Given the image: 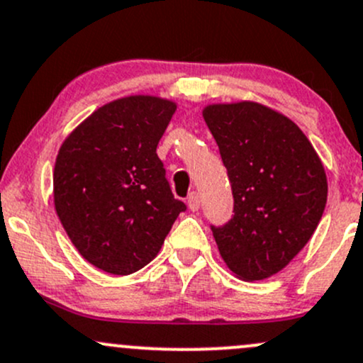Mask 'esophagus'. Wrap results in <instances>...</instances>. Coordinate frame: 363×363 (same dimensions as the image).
Segmentation results:
<instances>
[{"label": "esophagus", "instance_id": "esophagus-1", "mask_svg": "<svg viewBox=\"0 0 363 363\" xmlns=\"http://www.w3.org/2000/svg\"><path fill=\"white\" fill-rule=\"evenodd\" d=\"M188 207L191 208L193 212H196L198 208H200V194L194 193V191L189 194V196H188Z\"/></svg>", "mask_w": 363, "mask_h": 363}]
</instances>
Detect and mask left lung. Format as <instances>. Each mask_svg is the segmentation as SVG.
I'll list each match as a JSON object with an SVG mask.
<instances>
[{"label":"left lung","mask_w":363,"mask_h":363,"mask_svg":"<svg viewBox=\"0 0 363 363\" xmlns=\"http://www.w3.org/2000/svg\"><path fill=\"white\" fill-rule=\"evenodd\" d=\"M203 120L230 175L235 216L212 226L235 277L264 280L304 249L327 203V175L303 130L254 101L208 104Z\"/></svg>","instance_id":"left-lung-1"}]
</instances>
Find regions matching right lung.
I'll use <instances>...</instances> for the list:
<instances>
[{
	"mask_svg": "<svg viewBox=\"0 0 363 363\" xmlns=\"http://www.w3.org/2000/svg\"><path fill=\"white\" fill-rule=\"evenodd\" d=\"M175 109L174 101L155 95L116 99L60 146L55 212L76 250L102 272L130 274L150 264L186 211L156 155Z\"/></svg>",
	"mask_w": 363,
	"mask_h": 363,
	"instance_id": "add662e5",
	"label": "right lung"
}]
</instances>
